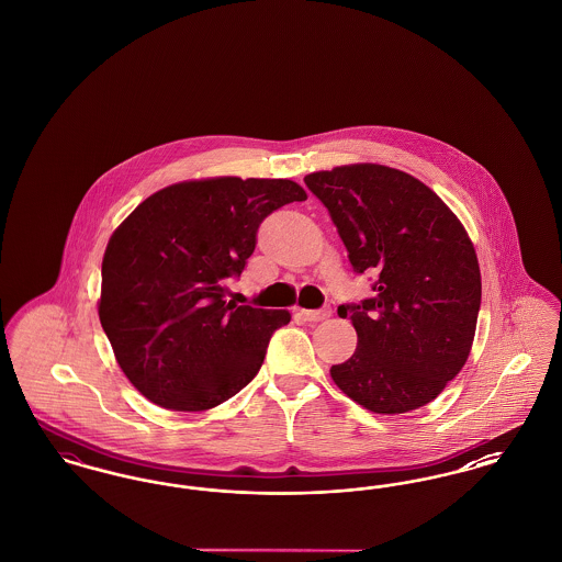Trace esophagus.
Returning a JSON list of instances; mask_svg holds the SVG:
<instances>
[{
    "label": "esophagus",
    "mask_w": 562,
    "mask_h": 562,
    "mask_svg": "<svg viewBox=\"0 0 562 562\" xmlns=\"http://www.w3.org/2000/svg\"><path fill=\"white\" fill-rule=\"evenodd\" d=\"M299 316L307 322L326 321L330 316V307H321V310H301Z\"/></svg>",
    "instance_id": "obj_1"
}]
</instances>
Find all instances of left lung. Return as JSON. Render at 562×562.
<instances>
[{"label": "left lung", "mask_w": 562, "mask_h": 562, "mask_svg": "<svg viewBox=\"0 0 562 562\" xmlns=\"http://www.w3.org/2000/svg\"><path fill=\"white\" fill-rule=\"evenodd\" d=\"M307 189L330 214L356 273L374 294L339 305L358 348L330 376L364 408L396 415L434 401L470 356L481 310L474 244L419 179L379 164L312 172Z\"/></svg>", "instance_id": "8db88e82"}]
</instances>
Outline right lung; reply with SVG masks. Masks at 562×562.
Listing matches in <instances>:
<instances>
[{
	"mask_svg": "<svg viewBox=\"0 0 562 562\" xmlns=\"http://www.w3.org/2000/svg\"><path fill=\"white\" fill-rule=\"evenodd\" d=\"M307 193L289 179L216 177L149 195L113 232L99 318L120 369L154 404L206 411L259 373L286 310L225 301L259 225Z\"/></svg>",
	"mask_w": 562,
	"mask_h": 562,
	"instance_id": "right-lung-1",
	"label": "right lung"
}]
</instances>
